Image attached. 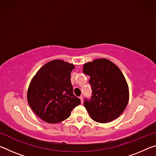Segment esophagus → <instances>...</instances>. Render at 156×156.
Masks as SVG:
<instances>
[{
	"label": "esophagus",
	"instance_id": "1",
	"mask_svg": "<svg viewBox=\"0 0 156 156\" xmlns=\"http://www.w3.org/2000/svg\"><path fill=\"white\" fill-rule=\"evenodd\" d=\"M79 98L80 99L81 104H83V96H80V97H79Z\"/></svg>",
	"mask_w": 156,
	"mask_h": 156
}]
</instances>
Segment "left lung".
<instances>
[{"label": "left lung", "instance_id": "obj_1", "mask_svg": "<svg viewBox=\"0 0 156 156\" xmlns=\"http://www.w3.org/2000/svg\"><path fill=\"white\" fill-rule=\"evenodd\" d=\"M84 74L90 76V100L84 106L94 121L109 122L122 114L129 101V87L120 69L105 58L94 60L83 66Z\"/></svg>", "mask_w": 156, "mask_h": 156}]
</instances>
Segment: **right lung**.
<instances>
[{
  "instance_id": "right-lung-1",
  "label": "right lung",
  "mask_w": 156,
  "mask_h": 156,
  "mask_svg": "<svg viewBox=\"0 0 156 156\" xmlns=\"http://www.w3.org/2000/svg\"><path fill=\"white\" fill-rule=\"evenodd\" d=\"M74 65L61 60L46 63L31 80L27 101L31 109L48 123L67 119L80 100L73 94L71 72Z\"/></svg>"
}]
</instances>
